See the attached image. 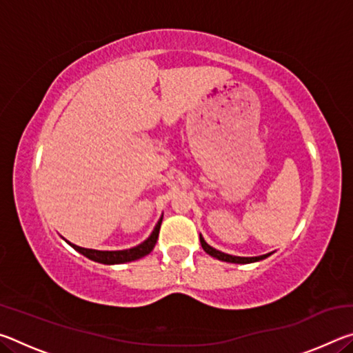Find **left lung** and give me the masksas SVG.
Segmentation results:
<instances>
[{"mask_svg":"<svg viewBox=\"0 0 353 353\" xmlns=\"http://www.w3.org/2000/svg\"><path fill=\"white\" fill-rule=\"evenodd\" d=\"M199 240H201V246L202 249L205 250L208 255H212L213 259H218L221 261H227V263H238V265H248V263H254V261H260V260H265L270 256L272 252L270 254H265V255H259V256H236V255H230V254H225V252H221V250L212 248L210 244H208L202 235H199Z\"/></svg>","mask_w":353,"mask_h":353,"instance_id":"1","label":"left lung"}]
</instances>
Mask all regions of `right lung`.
Returning a JSON list of instances; mask_svg holds the SVG:
<instances>
[{"instance_id": "1", "label": "right lung", "mask_w": 353, "mask_h": 353, "mask_svg": "<svg viewBox=\"0 0 353 353\" xmlns=\"http://www.w3.org/2000/svg\"><path fill=\"white\" fill-rule=\"evenodd\" d=\"M162 218L157 221V224H155L154 230L151 232V235H149L145 241L140 243V244H137V246L130 248V249H123V250L87 249V248L76 246V244L67 241V240H65V238H63V240L67 241L74 250H77V252L82 254L83 256H87V259L93 260V261L103 263V265H121V263H129V261H135V260H139V259H143V256L151 252V250L155 246V243H157L160 224H162Z\"/></svg>"}]
</instances>
